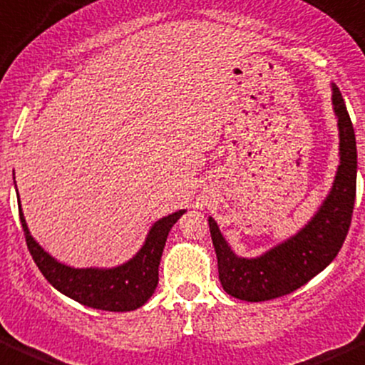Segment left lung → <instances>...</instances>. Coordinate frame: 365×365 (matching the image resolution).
<instances>
[{
	"mask_svg": "<svg viewBox=\"0 0 365 365\" xmlns=\"http://www.w3.org/2000/svg\"><path fill=\"white\" fill-rule=\"evenodd\" d=\"M331 91L341 139V164L330 194L309 225L262 257L240 258L230 250L217 222L208 217L217 255L219 280L233 298L267 302L291 294L330 265L344 244L356 196V140L341 91L337 85H331Z\"/></svg>",
	"mask_w": 365,
	"mask_h": 365,
	"instance_id": "obj_1",
	"label": "left lung"
}]
</instances>
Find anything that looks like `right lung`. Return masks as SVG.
Returning <instances> with one entry per match:
<instances>
[{"label": "right lung", "mask_w": 365, "mask_h": 365, "mask_svg": "<svg viewBox=\"0 0 365 365\" xmlns=\"http://www.w3.org/2000/svg\"><path fill=\"white\" fill-rule=\"evenodd\" d=\"M183 214L185 210H178L168 217L158 219L151 226L146 242L140 247L139 253L126 264L112 269H74L56 262L35 242L19 205V217L26 246L46 280L56 291L69 296L74 302L91 307V309L108 310V312L135 310L151 298L158 284V264H160L165 240L173 225Z\"/></svg>", "instance_id": "right-lung-1"}]
</instances>
